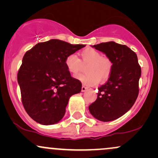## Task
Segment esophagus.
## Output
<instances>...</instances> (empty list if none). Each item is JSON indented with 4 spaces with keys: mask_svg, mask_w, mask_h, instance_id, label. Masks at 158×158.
I'll list each match as a JSON object with an SVG mask.
<instances>
[{
    "mask_svg": "<svg viewBox=\"0 0 158 158\" xmlns=\"http://www.w3.org/2000/svg\"><path fill=\"white\" fill-rule=\"evenodd\" d=\"M87 89H88V88H87V87H85V86H84V85H82V87H81V92H85Z\"/></svg>",
    "mask_w": 158,
    "mask_h": 158,
    "instance_id": "34e87169",
    "label": "esophagus"
}]
</instances>
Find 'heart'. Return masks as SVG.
<instances>
[{"label":"heart","mask_w":158,"mask_h":158,"mask_svg":"<svg viewBox=\"0 0 158 158\" xmlns=\"http://www.w3.org/2000/svg\"><path fill=\"white\" fill-rule=\"evenodd\" d=\"M81 60L75 54H70L65 59V66L70 73L76 76L80 73L83 66H86V74L77 77L82 84L94 86L106 81L112 71V61L94 48H86L80 52Z\"/></svg>","instance_id":"heart-1"}]
</instances>
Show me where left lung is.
Returning a JSON list of instances; mask_svg holds the SVG:
<instances>
[{"instance_id":"obj_1","label":"left lung","mask_w":158,"mask_h":158,"mask_svg":"<svg viewBox=\"0 0 158 158\" xmlns=\"http://www.w3.org/2000/svg\"><path fill=\"white\" fill-rule=\"evenodd\" d=\"M93 47L112 61V71L108 81L98 88L97 99L89 110L96 119L108 122L120 117L135 104L141 68L137 54L126 45L109 41Z\"/></svg>"}]
</instances>
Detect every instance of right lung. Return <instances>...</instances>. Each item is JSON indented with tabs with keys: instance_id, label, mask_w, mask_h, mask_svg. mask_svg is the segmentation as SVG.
I'll return each instance as SVG.
<instances>
[{
	"instance_id": "1",
	"label": "right lung",
	"mask_w": 158,
	"mask_h": 158,
	"mask_svg": "<svg viewBox=\"0 0 158 158\" xmlns=\"http://www.w3.org/2000/svg\"><path fill=\"white\" fill-rule=\"evenodd\" d=\"M84 47L51 39L38 43L24 54L18 82L23 108L35 122H59L70 97L81 91V81L71 77L64 61L68 55Z\"/></svg>"
}]
</instances>
